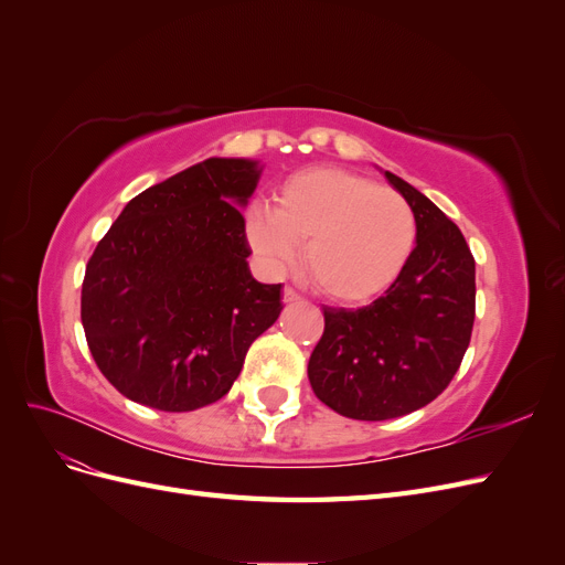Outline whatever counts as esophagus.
Returning a JSON list of instances; mask_svg holds the SVG:
<instances>
[{
	"mask_svg": "<svg viewBox=\"0 0 565 565\" xmlns=\"http://www.w3.org/2000/svg\"><path fill=\"white\" fill-rule=\"evenodd\" d=\"M299 299H301V297L295 292L292 287H285V289H282V301H285V303H297Z\"/></svg>",
	"mask_w": 565,
	"mask_h": 565,
	"instance_id": "esophagus-1",
	"label": "esophagus"
}]
</instances>
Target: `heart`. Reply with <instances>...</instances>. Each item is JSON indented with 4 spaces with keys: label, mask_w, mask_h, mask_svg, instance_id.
<instances>
[{
    "label": "heart",
    "mask_w": 565,
    "mask_h": 565,
    "mask_svg": "<svg viewBox=\"0 0 565 565\" xmlns=\"http://www.w3.org/2000/svg\"><path fill=\"white\" fill-rule=\"evenodd\" d=\"M415 237V214L401 193L337 167L295 174L273 207L254 204L247 216V241L268 270H287L306 242V273L339 303L386 292L413 254Z\"/></svg>",
    "instance_id": "b5f03b06"
}]
</instances>
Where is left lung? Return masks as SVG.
I'll use <instances>...</instances> for the list:
<instances>
[{
	"mask_svg": "<svg viewBox=\"0 0 565 565\" xmlns=\"http://www.w3.org/2000/svg\"><path fill=\"white\" fill-rule=\"evenodd\" d=\"M384 177L415 214L417 245L384 297L363 309L324 306V332L309 361L316 396L363 422L409 415L443 393L476 316V264L465 235L415 185Z\"/></svg>",
	"mask_w": 565,
	"mask_h": 565,
	"instance_id": "obj_1",
	"label": "left lung"
}]
</instances>
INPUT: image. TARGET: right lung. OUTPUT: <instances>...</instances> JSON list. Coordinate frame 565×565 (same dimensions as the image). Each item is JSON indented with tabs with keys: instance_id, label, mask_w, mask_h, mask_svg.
Masks as SVG:
<instances>
[{
	"instance_id": "add662e5",
	"label": "right lung",
	"mask_w": 565,
	"mask_h": 565,
	"mask_svg": "<svg viewBox=\"0 0 565 565\" xmlns=\"http://www.w3.org/2000/svg\"><path fill=\"white\" fill-rule=\"evenodd\" d=\"M262 167L210 158L127 202L92 254L82 324L104 377L134 403H216L252 341L278 320L280 285L252 278L243 207Z\"/></svg>"
}]
</instances>
